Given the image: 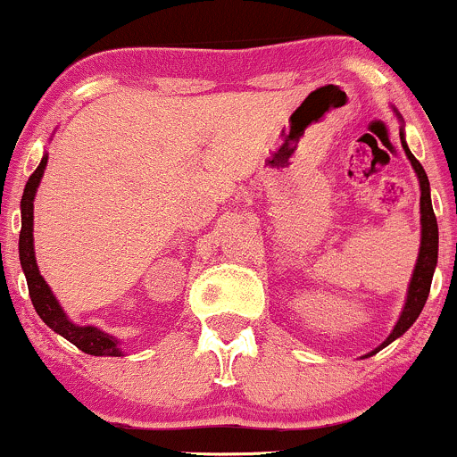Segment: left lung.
<instances>
[{"instance_id": "obj_1", "label": "left lung", "mask_w": 457, "mask_h": 457, "mask_svg": "<svg viewBox=\"0 0 457 457\" xmlns=\"http://www.w3.org/2000/svg\"><path fill=\"white\" fill-rule=\"evenodd\" d=\"M392 110L395 112V117H398L400 123H403V117H400L398 110H395L394 106H392ZM400 142H403L406 159L411 162V166H413L415 174H417V180H420V191H421V197H420V214H421L420 217V223H421L420 253H417V262H415L413 274H411L404 306H403V311H400L398 321H395V326L392 332H389V337L383 340L377 349H372L370 353H366L361 357H370V355L378 353V351L386 349L387 345H392L395 338L403 337L406 329L413 326V323L417 321V317H420V312L423 311V304H426L428 294H430L432 277H434V270H436V262H438V225H436V217H434V211H432L430 180H428L426 170L421 168V163L417 162L413 153H411L409 145H406L404 125H400Z\"/></svg>"}]
</instances>
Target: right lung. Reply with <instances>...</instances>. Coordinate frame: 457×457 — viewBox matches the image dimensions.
Returning a JSON list of instances; mask_svg holds the SVG:
<instances>
[{
	"instance_id": "obj_1",
	"label": "right lung",
	"mask_w": 457,
	"mask_h": 457,
	"mask_svg": "<svg viewBox=\"0 0 457 457\" xmlns=\"http://www.w3.org/2000/svg\"><path fill=\"white\" fill-rule=\"evenodd\" d=\"M48 163V153H44L40 166L36 168V172L27 180L23 200H21V236H19V260L21 268H23L27 287H29V298L31 304L44 323L57 332L59 337L70 340L71 345H76L80 351L89 355H102V357H120L125 355V351L120 349L119 338L110 337L104 329L96 326H79L68 317V312L63 311V306L59 304V300L54 298L53 289L48 287V283L44 281L40 274V268L36 263V249H34V200L37 194V187L44 176Z\"/></svg>"
}]
</instances>
